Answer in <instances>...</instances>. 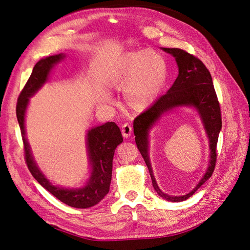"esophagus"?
Returning a JSON list of instances; mask_svg holds the SVG:
<instances>
[{"instance_id": "esophagus-1", "label": "esophagus", "mask_w": 250, "mask_h": 250, "mask_svg": "<svg viewBox=\"0 0 250 250\" xmlns=\"http://www.w3.org/2000/svg\"><path fill=\"white\" fill-rule=\"evenodd\" d=\"M132 132V127L129 123H124L122 125V134L124 138H129Z\"/></svg>"}]
</instances>
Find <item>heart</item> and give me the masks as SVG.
Listing matches in <instances>:
<instances>
[{"instance_id":"1","label":"heart","mask_w":250,"mask_h":250,"mask_svg":"<svg viewBox=\"0 0 250 250\" xmlns=\"http://www.w3.org/2000/svg\"><path fill=\"white\" fill-rule=\"evenodd\" d=\"M168 66L165 58L150 50L126 53L112 67L109 75L110 85L124 88L128 106L143 110L152 103L166 84ZM110 103L111 97L104 96Z\"/></svg>"}]
</instances>
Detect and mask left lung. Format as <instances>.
Masks as SVG:
<instances>
[{"mask_svg": "<svg viewBox=\"0 0 250 250\" xmlns=\"http://www.w3.org/2000/svg\"><path fill=\"white\" fill-rule=\"evenodd\" d=\"M162 49L175 57L178 65V76L167 93L161 96L152 106L134 119L133 132L138 149L148 167L154 190L166 200L179 202L190 198L213 174L217 162V143L222 127V119L213 79L201 60L181 49ZM179 106H193L198 109L209 137L211 160L205 176L190 193L184 196H171L160 191L153 176L147 153V132L165 112Z\"/></svg>", "mask_w": 250, "mask_h": 250, "instance_id": "8db88e82", "label": "left lung"}]
</instances>
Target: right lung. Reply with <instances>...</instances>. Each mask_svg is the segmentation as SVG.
<instances>
[{
  "instance_id": "right-lung-1",
  "label": "right lung",
  "mask_w": 250,
  "mask_h": 250,
  "mask_svg": "<svg viewBox=\"0 0 250 250\" xmlns=\"http://www.w3.org/2000/svg\"><path fill=\"white\" fill-rule=\"evenodd\" d=\"M63 58V54L53 55L41 59L34 65L31 76L29 77L19 96L17 118L21 128L22 143H24L26 164L32 176L62 202L72 208H87L100 202L109 191L113 154L118 145L123 142L122 133L118 125L115 122H107L88 130L86 144L89 163L93 170L86 186L82 188H63L53 186L36 166L26 139L25 113L29 98L32 97L42 86L48 79L52 67Z\"/></svg>"
}]
</instances>
